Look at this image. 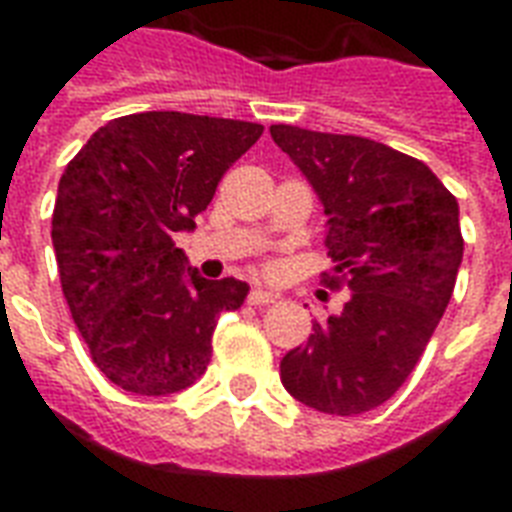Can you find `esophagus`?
Listing matches in <instances>:
<instances>
[{"instance_id": "obj_1", "label": "esophagus", "mask_w": 512, "mask_h": 512, "mask_svg": "<svg viewBox=\"0 0 512 512\" xmlns=\"http://www.w3.org/2000/svg\"><path fill=\"white\" fill-rule=\"evenodd\" d=\"M249 305H271L276 303V295L273 292H265V289H252L247 297Z\"/></svg>"}]
</instances>
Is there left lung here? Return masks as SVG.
Wrapping results in <instances>:
<instances>
[{
    "instance_id": "1",
    "label": "left lung",
    "mask_w": 512,
    "mask_h": 512,
    "mask_svg": "<svg viewBox=\"0 0 512 512\" xmlns=\"http://www.w3.org/2000/svg\"><path fill=\"white\" fill-rule=\"evenodd\" d=\"M273 143L311 180L327 212L335 273L350 289L281 358V382L316 412L353 417L385 404L436 332L462 263L460 207L428 164L358 135L273 124Z\"/></svg>"
}]
</instances>
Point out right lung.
Returning a JSON list of instances; mask_svg holds the SVG:
<instances>
[{"label": "right lung", "mask_w": 512, "mask_h": 512, "mask_svg": "<svg viewBox=\"0 0 512 512\" xmlns=\"http://www.w3.org/2000/svg\"><path fill=\"white\" fill-rule=\"evenodd\" d=\"M263 124L146 111L119 116L68 162L52 212V247L74 324L100 372L138 396L199 380L217 316L249 287L185 268L175 233L196 228L220 177Z\"/></svg>", "instance_id": "1"}]
</instances>
